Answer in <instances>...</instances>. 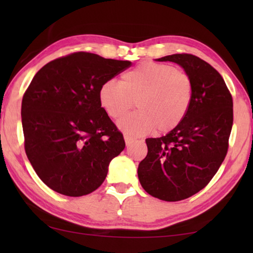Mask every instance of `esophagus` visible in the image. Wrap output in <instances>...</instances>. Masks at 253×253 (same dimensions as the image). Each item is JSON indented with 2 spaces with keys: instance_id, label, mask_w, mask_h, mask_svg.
<instances>
[{
  "instance_id": "1",
  "label": "esophagus",
  "mask_w": 253,
  "mask_h": 253,
  "mask_svg": "<svg viewBox=\"0 0 253 253\" xmlns=\"http://www.w3.org/2000/svg\"><path fill=\"white\" fill-rule=\"evenodd\" d=\"M124 139H125L126 146H129V145H130L132 142H134V138H132V137H130V136H128V135L124 136Z\"/></svg>"
}]
</instances>
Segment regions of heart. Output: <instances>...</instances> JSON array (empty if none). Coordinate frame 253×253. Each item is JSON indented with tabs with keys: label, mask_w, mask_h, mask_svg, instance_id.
I'll return each mask as SVG.
<instances>
[{
	"label": "heart",
	"mask_w": 253,
	"mask_h": 253,
	"mask_svg": "<svg viewBox=\"0 0 253 253\" xmlns=\"http://www.w3.org/2000/svg\"><path fill=\"white\" fill-rule=\"evenodd\" d=\"M99 102L117 119L136 100L137 109L118 123L123 131L144 135L155 129L164 134L176 128L190 108L193 84L186 72L165 63L143 62L123 74L121 83L108 80L99 89Z\"/></svg>",
	"instance_id": "1"
}]
</instances>
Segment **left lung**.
<instances>
[{
    "label": "left lung",
    "instance_id": "8db88e82",
    "mask_svg": "<svg viewBox=\"0 0 253 253\" xmlns=\"http://www.w3.org/2000/svg\"><path fill=\"white\" fill-rule=\"evenodd\" d=\"M156 60L181 66L192 80L193 95L176 128L165 136L146 139L148 152L137 173L148 194L175 202L207 186L224 161L233 101L222 76L196 55L177 53Z\"/></svg>",
    "mask_w": 253,
    "mask_h": 253
}]
</instances>
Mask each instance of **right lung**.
Segmentation results:
<instances>
[{
	"label": "right lung",
	"instance_id": "1",
	"mask_svg": "<svg viewBox=\"0 0 253 253\" xmlns=\"http://www.w3.org/2000/svg\"><path fill=\"white\" fill-rule=\"evenodd\" d=\"M130 65L81 51L52 60L33 77L21 108L24 148L51 190L83 196L105 181L125 140L98 93Z\"/></svg>",
	"mask_w": 253,
	"mask_h": 253
}]
</instances>
